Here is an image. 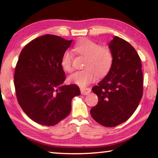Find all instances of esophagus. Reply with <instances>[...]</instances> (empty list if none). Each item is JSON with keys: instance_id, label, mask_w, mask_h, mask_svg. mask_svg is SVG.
Wrapping results in <instances>:
<instances>
[{"instance_id": "1", "label": "esophagus", "mask_w": 158, "mask_h": 158, "mask_svg": "<svg viewBox=\"0 0 158 158\" xmlns=\"http://www.w3.org/2000/svg\"><path fill=\"white\" fill-rule=\"evenodd\" d=\"M80 90H81V94L84 95L89 94L90 91H91V89H90V88H81V89Z\"/></svg>"}]
</instances>
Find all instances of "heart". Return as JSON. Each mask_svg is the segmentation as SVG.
<instances>
[{
	"mask_svg": "<svg viewBox=\"0 0 158 158\" xmlns=\"http://www.w3.org/2000/svg\"><path fill=\"white\" fill-rule=\"evenodd\" d=\"M74 49L80 55L86 57L83 70L74 72L68 77V81L80 87H84L95 81L96 74L102 77L109 73L113 63V55L106 47L100 46L97 42L89 39H83L77 42ZM73 55L66 50L61 58L60 64L67 72L73 69Z\"/></svg>",
	"mask_w": 158,
	"mask_h": 158,
	"instance_id": "obj_1",
	"label": "heart"
}]
</instances>
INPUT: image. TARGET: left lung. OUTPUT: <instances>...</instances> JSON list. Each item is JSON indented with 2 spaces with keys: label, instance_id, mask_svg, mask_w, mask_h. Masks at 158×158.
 Listing matches in <instances>:
<instances>
[{
  "label": "left lung",
  "instance_id": "8db88e82",
  "mask_svg": "<svg viewBox=\"0 0 158 158\" xmlns=\"http://www.w3.org/2000/svg\"><path fill=\"white\" fill-rule=\"evenodd\" d=\"M113 63L108 74L93 92L98 97L90 115L105 127L126 121L137 109L143 95V73L139 56L132 45L115 36L109 44Z\"/></svg>",
  "mask_w": 158,
  "mask_h": 158
}]
</instances>
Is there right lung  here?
<instances>
[{"instance_id": "right-lung-1", "label": "right lung", "mask_w": 158, "mask_h": 158, "mask_svg": "<svg viewBox=\"0 0 158 158\" xmlns=\"http://www.w3.org/2000/svg\"><path fill=\"white\" fill-rule=\"evenodd\" d=\"M72 42L45 35L21 52L15 71L16 95L23 111L37 123H58L70 113L73 98L81 94L75 84H63L65 74L60 60Z\"/></svg>"}]
</instances>
